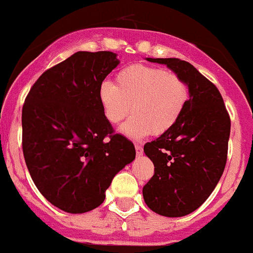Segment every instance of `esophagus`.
<instances>
[{
    "label": "esophagus",
    "mask_w": 253,
    "mask_h": 253,
    "mask_svg": "<svg viewBox=\"0 0 253 253\" xmlns=\"http://www.w3.org/2000/svg\"><path fill=\"white\" fill-rule=\"evenodd\" d=\"M135 149H136V154H137V155H141V154L144 153V149H142L141 145H135Z\"/></svg>",
    "instance_id": "1"
}]
</instances>
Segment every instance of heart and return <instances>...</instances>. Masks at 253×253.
Here are the masks:
<instances>
[{
	"label": "heart",
	"instance_id": "obj_1",
	"mask_svg": "<svg viewBox=\"0 0 253 253\" xmlns=\"http://www.w3.org/2000/svg\"><path fill=\"white\" fill-rule=\"evenodd\" d=\"M190 91L178 74L153 66H127L114 76V85L100 84L98 99L105 120L121 124L129 111L133 116L122 127L131 139L163 135L183 114Z\"/></svg>",
	"mask_w": 253,
	"mask_h": 253
}]
</instances>
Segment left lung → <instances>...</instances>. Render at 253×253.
Instances as JSON below:
<instances>
[{
  "label": "left lung",
  "mask_w": 253,
  "mask_h": 253,
  "mask_svg": "<svg viewBox=\"0 0 253 253\" xmlns=\"http://www.w3.org/2000/svg\"><path fill=\"white\" fill-rule=\"evenodd\" d=\"M163 63L187 83L190 98L182 117L168 132L144 146L154 175L142 188L146 205L157 214L177 218L203 205L227 164L230 117L221 94L190 62L148 58Z\"/></svg>",
  "instance_id": "obj_1"
}]
</instances>
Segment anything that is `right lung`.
Listing matches in <instances>:
<instances>
[{
	"instance_id": "1",
	"label": "right lung",
	"mask_w": 253,
	"mask_h": 253,
	"mask_svg": "<svg viewBox=\"0 0 253 253\" xmlns=\"http://www.w3.org/2000/svg\"><path fill=\"white\" fill-rule=\"evenodd\" d=\"M120 63L107 50L76 52L44 71L25 98L23 153L33 182L52 205L81 214L98 208L132 141L105 120L98 90Z\"/></svg>"
}]
</instances>
